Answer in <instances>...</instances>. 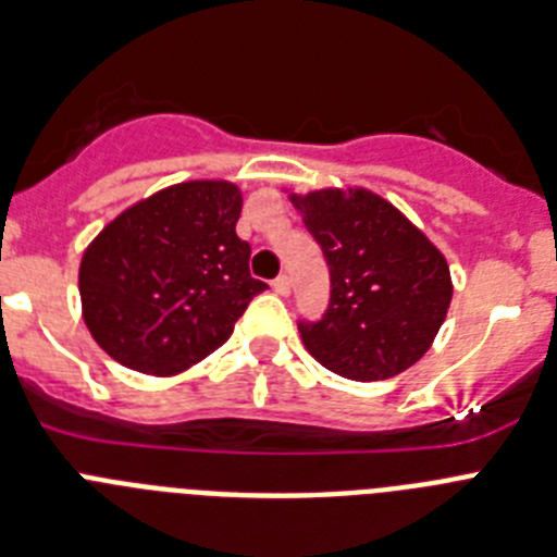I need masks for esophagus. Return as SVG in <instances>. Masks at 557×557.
I'll list each match as a JSON object with an SVG mask.
<instances>
[{
    "mask_svg": "<svg viewBox=\"0 0 557 557\" xmlns=\"http://www.w3.org/2000/svg\"><path fill=\"white\" fill-rule=\"evenodd\" d=\"M274 290H277L280 297H288V294H290V277H288V274H280V277L274 280Z\"/></svg>",
    "mask_w": 557,
    "mask_h": 557,
    "instance_id": "34e87169",
    "label": "esophagus"
}]
</instances>
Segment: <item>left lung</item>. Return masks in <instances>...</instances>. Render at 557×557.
<instances>
[{"instance_id": "1", "label": "left lung", "mask_w": 557, "mask_h": 557, "mask_svg": "<svg viewBox=\"0 0 557 557\" xmlns=\"http://www.w3.org/2000/svg\"><path fill=\"white\" fill-rule=\"evenodd\" d=\"M330 267V305L299 322L324 369L372 383L422 358L447 319L453 277L444 255L391 202L366 188L290 194Z\"/></svg>"}]
</instances>
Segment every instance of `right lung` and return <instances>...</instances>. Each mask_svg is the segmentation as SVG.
<instances>
[{"label":"right lung","mask_w":557,"mask_h":557,"mask_svg":"<svg viewBox=\"0 0 557 557\" xmlns=\"http://www.w3.org/2000/svg\"><path fill=\"white\" fill-rule=\"evenodd\" d=\"M242 202L227 180H191L135 202L88 244L83 319L110 358L166 377L233 335L269 288L249 274L252 249L235 235Z\"/></svg>","instance_id":"obj_1"}]
</instances>
